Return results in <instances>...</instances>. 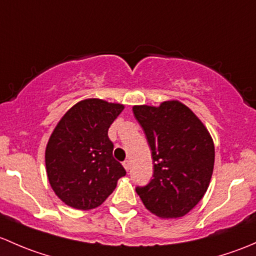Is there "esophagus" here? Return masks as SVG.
<instances>
[{
  "instance_id": "1",
  "label": "esophagus",
  "mask_w": 256,
  "mask_h": 256,
  "mask_svg": "<svg viewBox=\"0 0 256 256\" xmlns=\"http://www.w3.org/2000/svg\"><path fill=\"white\" fill-rule=\"evenodd\" d=\"M123 166H124V168L126 170H129V168H130V162H129V160H124V162H123Z\"/></svg>"
}]
</instances>
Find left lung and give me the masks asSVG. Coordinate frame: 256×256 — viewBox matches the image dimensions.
Masks as SVG:
<instances>
[{
    "label": "left lung",
    "instance_id": "obj_1",
    "mask_svg": "<svg viewBox=\"0 0 256 256\" xmlns=\"http://www.w3.org/2000/svg\"><path fill=\"white\" fill-rule=\"evenodd\" d=\"M134 117L152 149L154 172L136 191L144 206L162 218L187 214L206 194L214 165V144L204 123L178 101L159 107L134 106Z\"/></svg>",
    "mask_w": 256,
    "mask_h": 256
}]
</instances>
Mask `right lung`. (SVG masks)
<instances>
[{
	"instance_id": "1",
	"label": "right lung",
	"mask_w": 256,
	"mask_h": 256,
	"mask_svg": "<svg viewBox=\"0 0 256 256\" xmlns=\"http://www.w3.org/2000/svg\"><path fill=\"white\" fill-rule=\"evenodd\" d=\"M124 106L100 98L78 102L62 116L46 149L52 191L68 206L92 210L106 201L126 175L113 158L108 128Z\"/></svg>"
}]
</instances>
